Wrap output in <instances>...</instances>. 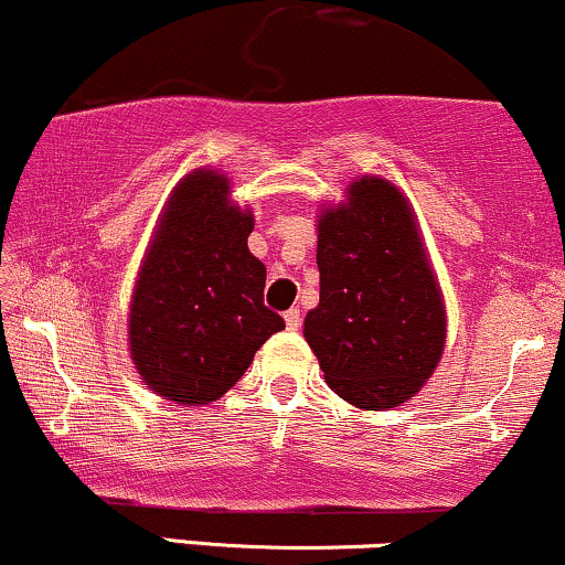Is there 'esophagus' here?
I'll return each instance as SVG.
<instances>
[{"mask_svg": "<svg viewBox=\"0 0 565 565\" xmlns=\"http://www.w3.org/2000/svg\"><path fill=\"white\" fill-rule=\"evenodd\" d=\"M284 320H287L289 331H297V328L302 326V316H299L297 307H291V310H287V316H284Z\"/></svg>", "mask_w": 565, "mask_h": 565, "instance_id": "obj_1", "label": "esophagus"}]
</instances>
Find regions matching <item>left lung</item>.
<instances>
[{
  "instance_id": "left-lung-1",
  "label": "left lung",
  "mask_w": 565,
  "mask_h": 565,
  "mask_svg": "<svg viewBox=\"0 0 565 565\" xmlns=\"http://www.w3.org/2000/svg\"><path fill=\"white\" fill-rule=\"evenodd\" d=\"M320 302L305 339L326 383L360 409H394L423 388L446 347V307L404 192L349 184L318 221Z\"/></svg>"
}]
</instances>
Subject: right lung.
<instances>
[{
  "mask_svg": "<svg viewBox=\"0 0 565 565\" xmlns=\"http://www.w3.org/2000/svg\"><path fill=\"white\" fill-rule=\"evenodd\" d=\"M253 226L218 171H190L171 192L130 302L132 362L169 402H218L284 328L263 305L266 266L247 249Z\"/></svg>",
  "mask_w": 565,
  "mask_h": 565,
  "instance_id": "right-lung-1",
  "label": "right lung"
}]
</instances>
